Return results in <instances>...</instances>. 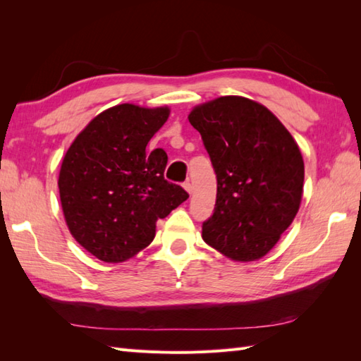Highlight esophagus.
<instances>
[{
	"instance_id": "esophagus-1",
	"label": "esophagus",
	"mask_w": 361,
	"mask_h": 361,
	"mask_svg": "<svg viewBox=\"0 0 361 361\" xmlns=\"http://www.w3.org/2000/svg\"><path fill=\"white\" fill-rule=\"evenodd\" d=\"M183 188H185L189 194H192V189L194 188H192V183H190L189 180H186L185 183H183Z\"/></svg>"
}]
</instances>
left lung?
I'll return each mask as SVG.
<instances>
[{
    "label": "left lung",
    "mask_w": 361,
    "mask_h": 361,
    "mask_svg": "<svg viewBox=\"0 0 361 361\" xmlns=\"http://www.w3.org/2000/svg\"><path fill=\"white\" fill-rule=\"evenodd\" d=\"M189 122L200 132L217 175L216 208L203 221V240L237 262L260 259L301 204V150L267 106L247 97L197 105Z\"/></svg>",
    "instance_id": "obj_1"
}]
</instances>
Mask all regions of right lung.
<instances>
[{"mask_svg": "<svg viewBox=\"0 0 361 361\" xmlns=\"http://www.w3.org/2000/svg\"><path fill=\"white\" fill-rule=\"evenodd\" d=\"M169 113L167 106H111L82 130L62 161L59 192L66 225L104 262L137 255L155 237L157 220L188 200L185 189L164 178L167 153L147 150Z\"/></svg>", "mask_w": 361, "mask_h": 361, "instance_id": "obj_1", "label": "right lung"}]
</instances>
